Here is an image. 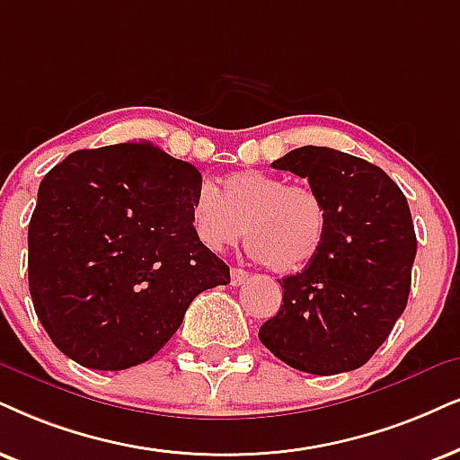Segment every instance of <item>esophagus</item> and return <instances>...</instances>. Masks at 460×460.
Returning <instances> with one entry per match:
<instances>
[{"label":"esophagus","mask_w":460,"mask_h":460,"mask_svg":"<svg viewBox=\"0 0 460 460\" xmlns=\"http://www.w3.org/2000/svg\"><path fill=\"white\" fill-rule=\"evenodd\" d=\"M248 278L250 273L246 270H242V267H234V270H231V284H234V287H242V284H246Z\"/></svg>","instance_id":"1"}]
</instances>
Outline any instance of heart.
Listing matches in <instances>:
<instances>
[{
	"instance_id": "1",
	"label": "heart",
	"mask_w": 460,
	"mask_h": 460,
	"mask_svg": "<svg viewBox=\"0 0 460 460\" xmlns=\"http://www.w3.org/2000/svg\"><path fill=\"white\" fill-rule=\"evenodd\" d=\"M254 259L278 273L299 271L316 257L327 234V208L307 187H290L271 173L248 170L223 180V195L199 189L190 226L203 246L223 250L246 235Z\"/></svg>"
}]
</instances>
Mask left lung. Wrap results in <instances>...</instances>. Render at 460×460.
<instances>
[{
	"label": "left lung",
	"mask_w": 460,
	"mask_h": 460,
	"mask_svg": "<svg viewBox=\"0 0 460 460\" xmlns=\"http://www.w3.org/2000/svg\"><path fill=\"white\" fill-rule=\"evenodd\" d=\"M305 178L327 208V234L305 270L282 278V305L259 340L314 376L358 369L408 305L416 234L401 189L377 165L324 146L271 163Z\"/></svg>",
	"instance_id": "obj_1"
}]
</instances>
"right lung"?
I'll use <instances>...</instances> for the list:
<instances>
[{
    "mask_svg": "<svg viewBox=\"0 0 460 460\" xmlns=\"http://www.w3.org/2000/svg\"><path fill=\"white\" fill-rule=\"evenodd\" d=\"M201 173L150 142L78 150L46 173L29 223V293L42 327L83 367L153 358L190 301L229 267L197 240Z\"/></svg>",
    "mask_w": 460,
    "mask_h": 460,
    "instance_id": "right-lung-1",
    "label": "right lung"
}]
</instances>
